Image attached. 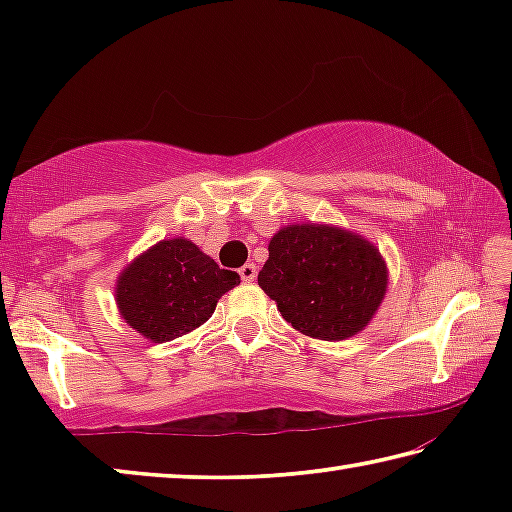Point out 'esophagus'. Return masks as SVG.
I'll use <instances>...</instances> for the list:
<instances>
[{
  "label": "esophagus",
  "mask_w": 512,
  "mask_h": 512,
  "mask_svg": "<svg viewBox=\"0 0 512 512\" xmlns=\"http://www.w3.org/2000/svg\"><path fill=\"white\" fill-rule=\"evenodd\" d=\"M239 275H241V280L244 282H255V277H257V266L255 264H244L239 268Z\"/></svg>",
  "instance_id": "obj_1"
}]
</instances>
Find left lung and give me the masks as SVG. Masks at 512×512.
<instances>
[{"instance_id":"left-lung-1","label":"left lung","mask_w":512,"mask_h":512,"mask_svg":"<svg viewBox=\"0 0 512 512\" xmlns=\"http://www.w3.org/2000/svg\"><path fill=\"white\" fill-rule=\"evenodd\" d=\"M257 282L298 332L343 341L375 316L386 293V266L366 239L302 223L271 239Z\"/></svg>"}]
</instances>
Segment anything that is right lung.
Listing matches in <instances>:
<instances>
[{"instance_id":"1","label":"right lung","mask_w":512,"mask_h":512,"mask_svg":"<svg viewBox=\"0 0 512 512\" xmlns=\"http://www.w3.org/2000/svg\"><path fill=\"white\" fill-rule=\"evenodd\" d=\"M239 282V273L219 268L192 241L167 239L121 273L117 305L128 325L164 343L203 325Z\"/></svg>"}]
</instances>
